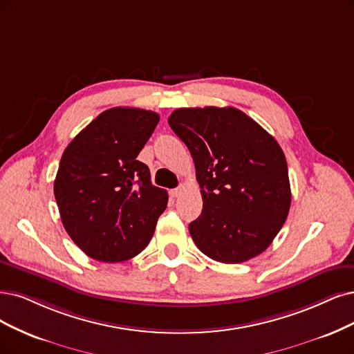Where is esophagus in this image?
I'll use <instances>...</instances> for the list:
<instances>
[{"label":"esophagus","instance_id":"esophagus-1","mask_svg":"<svg viewBox=\"0 0 354 354\" xmlns=\"http://www.w3.org/2000/svg\"><path fill=\"white\" fill-rule=\"evenodd\" d=\"M182 191H184V188H182V187H179V188H175V189H172V191H170V195H172V197H174V198H178V197H179V195L182 194Z\"/></svg>","mask_w":354,"mask_h":354}]
</instances>
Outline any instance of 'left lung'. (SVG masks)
Returning a JSON list of instances; mask_svg holds the SVG:
<instances>
[{
    "label": "left lung",
    "instance_id": "left-lung-1",
    "mask_svg": "<svg viewBox=\"0 0 354 354\" xmlns=\"http://www.w3.org/2000/svg\"><path fill=\"white\" fill-rule=\"evenodd\" d=\"M187 144L201 188V216L189 223L198 250L238 264L264 252L289 214L287 162L272 136L236 108H180L167 120Z\"/></svg>",
    "mask_w": 354,
    "mask_h": 354
}]
</instances>
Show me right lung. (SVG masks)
I'll list each match as a JSON object with an SVG mask.
<instances>
[{"mask_svg":"<svg viewBox=\"0 0 354 354\" xmlns=\"http://www.w3.org/2000/svg\"><path fill=\"white\" fill-rule=\"evenodd\" d=\"M160 116L112 108L91 121L64 150L54 194L62 225L90 258L122 263L138 255L167 205L137 160Z\"/></svg>","mask_w":354,"mask_h":354,"instance_id":"obj_1","label":"right lung"}]
</instances>
